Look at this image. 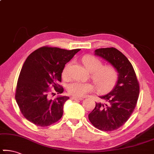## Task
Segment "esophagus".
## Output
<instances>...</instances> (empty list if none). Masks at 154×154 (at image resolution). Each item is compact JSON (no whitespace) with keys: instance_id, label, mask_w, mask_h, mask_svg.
I'll return each instance as SVG.
<instances>
[{"instance_id":"34e87169","label":"esophagus","mask_w":154,"mask_h":154,"mask_svg":"<svg viewBox=\"0 0 154 154\" xmlns=\"http://www.w3.org/2000/svg\"><path fill=\"white\" fill-rule=\"evenodd\" d=\"M71 99L72 100H75V101H82V98H79V97H71Z\"/></svg>"}]
</instances>
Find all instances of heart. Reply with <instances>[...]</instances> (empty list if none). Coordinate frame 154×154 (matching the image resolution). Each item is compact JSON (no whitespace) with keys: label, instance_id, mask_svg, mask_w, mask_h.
<instances>
[{"label":"heart","instance_id":"obj_1","mask_svg":"<svg viewBox=\"0 0 154 154\" xmlns=\"http://www.w3.org/2000/svg\"><path fill=\"white\" fill-rule=\"evenodd\" d=\"M84 66L91 73V78L94 82L98 91L106 92L114 88L118 79L117 71L112 65L103 66L99 58L92 55H87L82 58ZM71 63H68L62 71L64 79H68L70 75ZM69 94L75 97H82L92 92L93 85L90 82L72 81L66 87Z\"/></svg>","mask_w":154,"mask_h":154}]
</instances>
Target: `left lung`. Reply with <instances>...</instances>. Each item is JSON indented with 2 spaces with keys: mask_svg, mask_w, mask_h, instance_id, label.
<instances>
[{
  "mask_svg": "<svg viewBox=\"0 0 154 154\" xmlns=\"http://www.w3.org/2000/svg\"><path fill=\"white\" fill-rule=\"evenodd\" d=\"M95 55L110 62L118 72V81L110 93L100 98L103 103H96L88 115L92 125L104 131L117 130L132 115L140 94V85L132 64L117 48H102Z\"/></svg>",
  "mask_w": 154,
  "mask_h": 154,
  "instance_id": "obj_1",
  "label": "left lung"
}]
</instances>
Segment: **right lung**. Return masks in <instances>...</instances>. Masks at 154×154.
I'll return each instance as SVG.
<instances>
[{
    "mask_svg": "<svg viewBox=\"0 0 154 154\" xmlns=\"http://www.w3.org/2000/svg\"><path fill=\"white\" fill-rule=\"evenodd\" d=\"M79 48L65 50L44 46L29 55L20 72L15 99L19 110L31 123L48 126L61 119L67 97L51 99L49 94H62V73L66 63L72 59ZM54 96V95H53Z\"/></svg>",
    "mask_w": 154,
    "mask_h": 154,
    "instance_id": "add662e5",
    "label": "right lung"
}]
</instances>
